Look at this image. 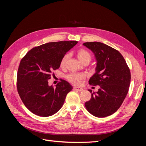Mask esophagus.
<instances>
[{
    "label": "esophagus",
    "instance_id": "34e87169",
    "mask_svg": "<svg viewBox=\"0 0 146 146\" xmlns=\"http://www.w3.org/2000/svg\"><path fill=\"white\" fill-rule=\"evenodd\" d=\"M73 90H76L77 91H79V92H81V91H83V90L82 89V88H77V87H76V86L73 87Z\"/></svg>",
    "mask_w": 146,
    "mask_h": 146
}]
</instances>
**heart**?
Here are the masks:
<instances>
[{"mask_svg":"<svg viewBox=\"0 0 146 146\" xmlns=\"http://www.w3.org/2000/svg\"><path fill=\"white\" fill-rule=\"evenodd\" d=\"M69 56V54H65L61 60L60 61V66L61 67H63L65 66V64L67 61V60L68 59ZM77 56L78 60H80L82 63L83 61L85 60H91V54L88 52L87 50L85 49H80L78 51L77 53ZM85 77V76L82 74H79V73H76V72H72L70 73L67 76H66V78L72 84L74 85H79L81 83V81L83 78Z\"/></svg>","mask_w":146,"mask_h":146,"instance_id":"heart-1","label":"heart"}]
</instances>
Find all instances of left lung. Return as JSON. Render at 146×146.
Returning <instances> with one entry per match:
<instances>
[{"label":"left lung","mask_w":146,"mask_h":146,"mask_svg":"<svg viewBox=\"0 0 146 146\" xmlns=\"http://www.w3.org/2000/svg\"><path fill=\"white\" fill-rule=\"evenodd\" d=\"M83 45L92 52L97 62L96 72L89 84L100 86L98 91L92 92L91 99L85 102V107L96 117L111 115L121 107L129 91L130 69L121 53L111 47L100 42Z\"/></svg>","instance_id":"1"}]
</instances>
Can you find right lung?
Returning <instances> with one entry per match:
<instances>
[{
  "label": "right lung",
  "instance_id": "1",
  "mask_svg": "<svg viewBox=\"0 0 146 146\" xmlns=\"http://www.w3.org/2000/svg\"><path fill=\"white\" fill-rule=\"evenodd\" d=\"M77 41H58L44 44L29 51L21 60L17 74L19 95L30 111L42 117L58 112L72 86L61 80L54 88L48 85L54 70L60 66L62 57Z\"/></svg>",
  "mask_w": 146,
  "mask_h": 146
}]
</instances>
